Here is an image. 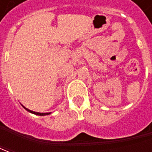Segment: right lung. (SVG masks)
<instances>
[{"instance_id": "1", "label": "right lung", "mask_w": 152, "mask_h": 152, "mask_svg": "<svg viewBox=\"0 0 152 152\" xmlns=\"http://www.w3.org/2000/svg\"><path fill=\"white\" fill-rule=\"evenodd\" d=\"M21 105H22V104H21ZM22 106H23V105H22ZM23 107L24 108L26 111H28V113L35 114V115H38V116H45V115H49V114H50V113H37V112H34V111H31V110L28 109V108H26L25 107H23Z\"/></svg>"}]
</instances>
